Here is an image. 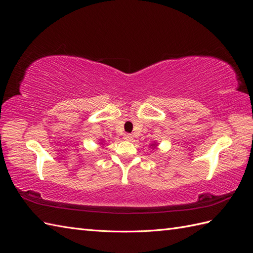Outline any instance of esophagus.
Instances as JSON below:
<instances>
[{"mask_svg": "<svg viewBox=\"0 0 253 253\" xmlns=\"http://www.w3.org/2000/svg\"><path fill=\"white\" fill-rule=\"evenodd\" d=\"M124 139L125 140H132L133 139V136L131 134H125L124 135Z\"/></svg>", "mask_w": 253, "mask_h": 253, "instance_id": "34e87169", "label": "esophagus"}]
</instances>
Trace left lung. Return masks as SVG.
<instances>
[{
	"label": "left lung",
	"mask_w": 253,
	"mask_h": 253,
	"mask_svg": "<svg viewBox=\"0 0 253 253\" xmlns=\"http://www.w3.org/2000/svg\"><path fill=\"white\" fill-rule=\"evenodd\" d=\"M151 145H152V147H153V149H154V148H156V147H157V145H156V143H152Z\"/></svg>",
	"instance_id": "8db88e82"
}]
</instances>
